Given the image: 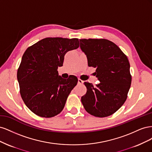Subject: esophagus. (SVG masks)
<instances>
[{
	"mask_svg": "<svg viewBox=\"0 0 152 152\" xmlns=\"http://www.w3.org/2000/svg\"><path fill=\"white\" fill-rule=\"evenodd\" d=\"M78 84H84V81L80 79H78Z\"/></svg>",
	"mask_w": 152,
	"mask_h": 152,
	"instance_id": "34e87169",
	"label": "esophagus"
}]
</instances>
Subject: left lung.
Segmentation results:
<instances>
[{"instance_id":"obj_1","label":"left lung","mask_w":152,"mask_h":152,"mask_svg":"<svg viewBox=\"0 0 152 152\" xmlns=\"http://www.w3.org/2000/svg\"><path fill=\"white\" fill-rule=\"evenodd\" d=\"M80 48L89 66L96 68L99 83L85 82L86 94L81 102L86 111L98 117L115 112L127 99L131 84L130 64L117 45L107 39H80Z\"/></svg>"}]
</instances>
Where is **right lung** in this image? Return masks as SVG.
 <instances>
[{"instance_id": "add662e5", "label": "right lung", "mask_w": 152, "mask_h": 152, "mask_svg": "<svg viewBox=\"0 0 152 152\" xmlns=\"http://www.w3.org/2000/svg\"><path fill=\"white\" fill-rule=\"evenodd\" d=\"M79 46L78 39L48 37L25 50L17 79L23 100L37 115L50 118L63 110L78 79L74 75L64 79L57 70L65 54Z\"/></svg>"}]
</instances>
